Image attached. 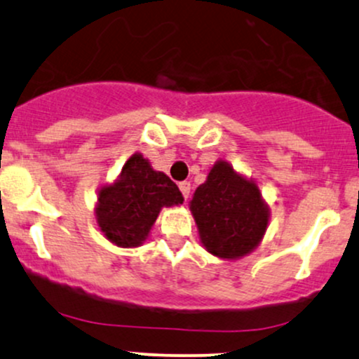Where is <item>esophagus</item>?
Segmentation results:
<instances>
[{
	"mask_svg": "<svg viewBox=\"0 0 359 359\" xmlns=\"http://www.w3.org/2000/svg\"><path fill=\"white\" fill-rule=\"evenodd\" d=\"M179 189H180V192H182L184 199L187 201L189 196H191V182H187V180H184V182L179 184Z\"/></svg>",
	"mask_w": 359,
	"mask_h": 359,
	"instance_id": "obj_1",
	"label": "esophagus"
}]
</instances>
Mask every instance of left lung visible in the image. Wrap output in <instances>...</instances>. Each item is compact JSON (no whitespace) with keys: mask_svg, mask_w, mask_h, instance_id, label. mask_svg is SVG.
Here are the masks:
<instances>
[{"mask_svg":"<svg viewBox=\"0 0 359 359\" xmlns=\"http://www.w3.org/2000/svg\"><path fill=\"white\" fill-rule=\"evenodd\" d=\"M191 211L201 243L214 257L236 259L258 246L269 226V205L253 180L228 162L214 163L208 180L194 192Z\"/></svg>","mask_w":359,"mask_h":359,"instance_id":"8db88e82","label":"left lung"}]
</instances>
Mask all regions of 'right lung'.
<instances>
[{"label": "right lung", "instance_id": "1", "mask_svg": "<svg viewBox=\"0 0 359 359\" xmlns=\"http://www.w3.org/2000/svg\"><path fill=\"white\" fill-rule=\"evenodd\" d=\"M182 201L179 187L163 172L154 170L142 154H135L116 182L100 189L96 219L111 243L131 248L147 240L163 205L170 208Z\"/></svg>", "mask_w": 359, "mask_h": 359}]
</instances>
